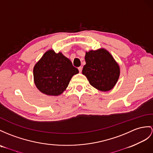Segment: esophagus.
Returning a JSON list of instances; mask_svg holds the SVG:
<instances>
[{
  "instance_id": "1",
  "label": "esophagus",
  "mask_w": 153,
  "mask_h": 153,
  "mask_svg": "<svg viewBox=\"0 0 153 153\" xmlns=\"http://www.w3.org/2000/svg\"><path fill=\"white\" fill-rule=\"evenodd\" d=\"M78 69H79V72L80 73H81L82 72V67H79V68H78Z\"/></svg>"
}]
</instances>
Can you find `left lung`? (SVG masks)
<instances>
[{"instance_id": "1", "label": "left lung", "mask_w": 153, "mask_h": 153, "mask_svg": "<svg viewBox=\"0 0 153 153\" xmlns=\"http://www.w3.org/2000/svg\"><path fill=\"white\" fill-rule=\"evenodd\" d=\"M85 65L82 74L89 84L100 91H107L112 89L120 76V67L111 55L105 49L87 52Z\"/></svg>"}]
</instances>
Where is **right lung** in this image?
<instances>
[{
    "label": "right lung",
    "mask_w": 153,
    "mask_h": 153,
    "mask_svg": "<svg viewBox=\"0 0 153 153\" xmlns=\"http://www.w3.org/2000/svg\"><path fill=\"white\" fill-rule=\"evenodd\" d=\"M34 82L39 90L48 95L62 94L79 70L61 53L49 50L33 68Z\"/></svg>",
    "instance_id": "1"
}]
</instances>
